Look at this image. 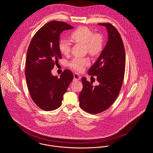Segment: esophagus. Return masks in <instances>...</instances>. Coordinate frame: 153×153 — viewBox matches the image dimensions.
<instances>
[{
    "label": "esophagus",
    "instance_id": "esophagus-1",
    "mask_svg": "<svg viewBox=\"0 0 153 153\" xmlns=\"http://www.w3.org/2000/svg\"><path fill=\"white\" fill-rule=\"evenodd\" d=\"M73 77H74V80H80L81 79V76L78 74L77 73H74L73 74Z\"/></svg>",
    "mask_w": 153,
    "mask_h": 153
}]
</instances>
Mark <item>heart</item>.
Returning a JSON list of instances; mask_svg holds the SVG:
<instances>
[{
  "instance_id": "b5f03b06",
  "label": "heart",
  "mask_w": 153,
  "mask_h": 153,
  "mask_svg": "<svg viewBox=\"0 0 153 153\" xmlns=\"http://www.w3.org/2000/svg\"><path fill=\"white\" fill-rule=\"evenodd\" d=\"M71 38L76 42L84 44L87 51L92 55L98 53L102 49V36L99 34H93L87 27H79L71 33ZM58 46L60 52L64 55H68L71 52V43L68 39H61ZM89 64L90 60L87 58L75 57L70 61L69 65L73 70L81 72Z\"/></svg>"
}]
</instances>
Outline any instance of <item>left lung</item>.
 <instances>
[{
    "label": "left lung",
    "mask_w": 153,
    "mask_h": 153,
    "mask_svg": "<svg viewBox=\"0 0 153 153\" xmlns=\"http://www.w3.org/2000/svg\"><path fill=\"white\" fill-rule=\"evenodd\" d=\"M98 24L106 28L108 39L88 73L90 76H97L99 84L93 86V82L83 77V88L79 95L80 107L93 114L105 111L114 102L120 92L125 70V47L118 30L111 24Z\"/></svg>",
    "instance_id": "left-lung-1"
}]
</instances>
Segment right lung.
I'll list each match as a JSON object with an SVG mask.
<instances>
[{
    "label": "right lung",
    "mask_w": 153,
    "mask_h": 153,
    "mask_svg": "<svg viewBox=\"0 0 153 153\" xmlns=\"http://www.w3.org/2000/svg\"><path fill=\"white\" fill-rule=\"evenodd\" d=\"M72 28L63 22H50L35 33L28 48L25 71L27 84L32 100L42 110L58 108L73 79L72 72L68 69L59 78L51 73L55 64L62 58L58 46L60 34Z\"/></svg>",
    "instance_id": "add662e5"
}]
</instances>
